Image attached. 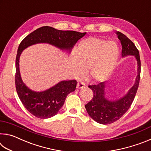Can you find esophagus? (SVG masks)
I'll use <instances>...</instances> for the list:
<instances>
[{
    "instance_id": "1",
    "label": "esophagus",
    "mask_w": 151,
    "mask_h": 151,
    "mask_svg": "<svg viewBox=\"0 0 151 151\" xmlns=\"http://www.w3.org/2000/svg\"><path fill=\"white\" fill-rule=\"evenodd\" d=\"M85 84L83 82H78V83H77V86H76V87H77V88L80 89V88L85 87Z\"/></svg>"
}]
</instances>
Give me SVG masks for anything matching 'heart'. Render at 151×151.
<instances>
[{"label": "heart", "mask_w": 151, "mask_h": 151, "mask_svg": "<svg viewBox=\"0 0 151 151\" xmlns=\"http://www.w3.org/2000/svg\"><path fill=\"white\" fill-rule=\"evenodd\" d=\"M119 48L114 41L99 38H90L81 42L77 57L73 56L74 75L81 76L88 68L92 78L103 81L108 77L117 63Z\"/></svg>", "instance_id": "b5f03b06"}]
</instances>
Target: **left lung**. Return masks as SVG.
<instances>
[{
  "instance_id": "8db88e82",
  "label": "left lung",
  "mask_w": 151,
  "mask_h": 151,
  "mask_svg": "<svg viewBox=\"0 0 151 151\" xmlns=\"http://www.w3.org/2000/svg\"><path fill=\"white\" fill-rule=\"evenodd\" d=\"M119 39L122 45V57L128 55L134 56L138 64V75L134 86L130 89L126 95L117 101H111L107 100L104 96L105 83L97 85H88L93 92V97L88 103L85 104V108L88 114L96 122L103 124H108L116 121L126 113L129 110L136 95L139 88L140 77V59L139 50L129 38L124 34L116 32Z\"/></svg>"
}]
</instances>
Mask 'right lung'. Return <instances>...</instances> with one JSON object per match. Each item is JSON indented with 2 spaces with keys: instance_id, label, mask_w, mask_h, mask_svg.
<instances>
[{
  "instance_id": "add662e5",
  "label": "right lung",
  "mask_w": 151,
  "mask_h": 151,
  "mask_svg": "<svg viewBox=\"0 0 151 151\" xmlns=\"http://www.w3.org/2000/svg\"><path fill=\"white\" fill-rule=\"evenodd\" d=\"M86 32L74 30H60L45 26L30 33L20 43L16 58L15 85L20 101L32 115L39 119L50 118L59 111L68 94L75 91L76 81H63L48 90L35 92L22 82L19 70V58L22 50L37 43L47 42L60 49L71 50L78 40Z\"/></svg>"
}]
</instances>
